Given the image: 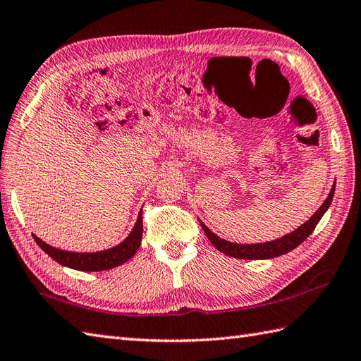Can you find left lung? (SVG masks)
I'll use <instances>...</instances> for the list:
<instances>
[{"instance_id": "8db88e82", "label": "left lung", "mask_w": 361, "mask_h": 361, "mask_svg": "<svg viewBox=\"0 0 361 361\" xmlns=\"http://www.w3.org/2000/svg\"><path fill=\"white\" fill-rule=\"evenodd\" d=\"M334 192H335V186H332V190L329 192V197L326 198L324 203L320 206V209L311 216V220L306 221L303 226L294 232L288 233L275 241H269V243H262V245H235V243L226 241L220 237H216L215 233L206 228V224H203L200 221L201 228H203L206 237L209 238V241L220 250V252L233 257V258H241V259H266V258H275L280 257L283 254L290 252L292 249H295L297 246H300L311 233L314 232L315 226L318 224V221L322 220V216L324 215V212L328 211V207L332 203L334 198Z\"/></svg>"}]
</instances>
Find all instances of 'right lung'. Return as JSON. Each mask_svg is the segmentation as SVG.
Wrapping results in <instances>:
<instances>
[{"instance_id": "add662e5", "label": "right lung", "mask_w": 361, "mask_h": 361, "mask_svg": "<svg viewBox=\"0 0 361 361\" xmlns=\"http://www.w3.org/2000/svg\"><path fill=\"white\" fill-rule=\"evenodd\" d=\"M141 235H142V216L140 214L137 224L133 226L129 237L123 243H120L118 246L107 250H102V252H92V254L67 252V250H61V249L46 245L44 241H41L35 235H33V238H35L37 245L43 249L50 258H54L56 263L71 267V269L97 272V271L112 269V267L126 263L129 258L135 255L141 245Z\"/></svg>"}]
</instances>
